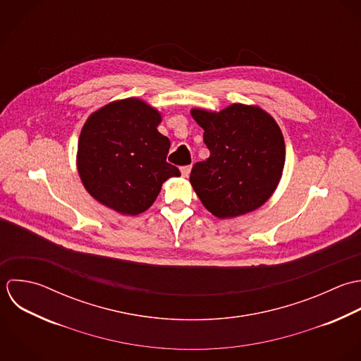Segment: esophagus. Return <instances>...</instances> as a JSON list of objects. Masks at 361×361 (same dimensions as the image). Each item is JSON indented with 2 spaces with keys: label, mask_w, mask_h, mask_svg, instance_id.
<instances>
[{
  "label": "esophagus",
  "mask_w": 361,
  "mask_h": 361,
  "mask_svg": "<svg viewBox=\"0 0 361 361\" xmlns=\"http://www.w3.org/2000/svg\"><path fill=\"white\" fill-rule=\"evenodd\" d=\"M190 169H192V166H190V165H188V166H182V168H180L182 176H183V178H188V176H189V173H190Z\"/></svg>",
  "instance_id": "1"
}]
</instances>
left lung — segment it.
Listing matches in <instances>:
<instances>
[{"mask_svg": "<svg viewBox=\"0 0 361 361\" xmlns=\"http://www.w3.org/2000/svg\"><path fill=\"white\" fill-rule=\"evenodd\" d=\"M210 151L196 162L190 183L204 207L219 219L260 207L274 192L286 159L280 127L264 111L234 104L212 114L192 111Z\"/></svg>", "mask_w": 361, "mask_h": 361, "instance_id": "left-lung-1", "label": "left lung"}]
</instances>
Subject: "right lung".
I'll use <instances>...</instances> for the list:
<instances>
[{"mask_svg": "<svg viewBox=\"0 0 361 361\" xmlns=\"http://www.w3.org/2000/svg\"><path fill=\"white\" fill-rule=\"evenodd\" d=\"M159 114L140 99L109 104L90 116L78 141V172L85 189L121 214L145 212L162 183L179 176L166 162L171 142L157 127Z\"/></svg>", "mask_w": 361, "mask_h": 361, "instance_id": "right-lung-1", "label": "right lung"}]
</instances>
